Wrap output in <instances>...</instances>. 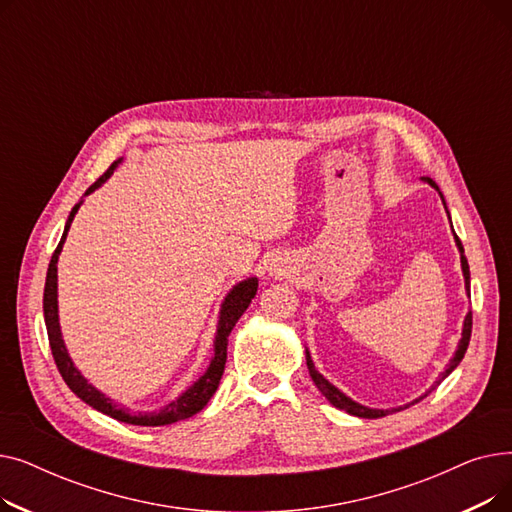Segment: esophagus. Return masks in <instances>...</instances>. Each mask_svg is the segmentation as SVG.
<instances>
[{
  "instance_id": "esophagus-1",
  "label": "esophagus",
  "mask_w": 512,
  "mask_h": 512,
  "mask_svg": "<svg viewBox=\"0 0 512 512\" xmlns=\"http://www.w3.org/2000/svg\"><path fill=\"white\" fill-rule=\"evenodd\" d=\"M270 272H272L274 276H284V274H286V265H284V261H274V263H272V267H270Z\"/></svg>"
}]
</instances>
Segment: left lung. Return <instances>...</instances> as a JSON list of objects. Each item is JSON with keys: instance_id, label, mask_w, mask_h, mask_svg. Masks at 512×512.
<instances>
[{"instance_id": "obj_1", "label": "left lung", "mask_w": 512, "mask_h": 512, "mask_svg": "<svg viewBox=\"0 0 512 512\" xmlns=\"http://www.w3.org/2000/svg\"><path fill=\"white\" fill-rule=\"evenodd\" d=\"M429 184H432L436 191L440 193V188H438V184L432 180V178H425ZM440 197H442V193H440ZM442 201H444V197H442ZM446 205V203H444ZM450 218V215H448ZM454 240H456V247H459V251H461V267H463V276H465V288H467V292H469V263H467V257H465V249H463V245H461V240H459V236L454 234ZM471 328H473V315L471 313H467V317H465V324H463V338H461V342H459V348H456V353H454V357L450 359V365L446 367V371L440 375V378L436 380V384L432 386V390H436L440 384H442V380L446 378V375H450V371L459 365L461 361H463V357H465V353H467V346H469V340H471ZM305 355H307V367H309V373H311V380L315 382V386L319 388V392L324 394L332 405L336 407V409H340V411H346V413H351V415H355V417H363V419H378V417H386V415H390L392 411H400V409H392V411H384V409H367V407H363V405H359V402H355V400H351L348 398L346 394H342L336 386H332L324 375H321L317 369H315V365H313V361H311V355H309V351H305ZM432 390H427L423 396H427L429 392ZM423 396H419L417 400H413L411 405H415V402H419ZM409 407V405H407ZM405 407V409H407Z\"/></svg>"}]
</instances>
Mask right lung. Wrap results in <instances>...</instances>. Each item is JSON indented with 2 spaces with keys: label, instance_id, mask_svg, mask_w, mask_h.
I'll return each instance as SVG.
<instances>
[{
  "label": "right lung",
  "instance_id": "obj_1",
  "mask_svg": "<svg viewBox=\"0 0 512 512\" xmlns=\"http://www.w3.org/2000/svg\"><path fill=\"white\" fill-rule=\"evenodd\" d=\"M120 164V159L114 161V164L107 168L89 188L87 195H91L95 188H99L107 178L112 176V172L116 170V166ZM80 203H76L68 215V222L62 234L60 245L56 247L51 255L49 267H47V280H45V292H43V313H45V326H47V336H49V346H51V355L53 361L58 365V371L62 373L64 382L68 384V388L80 398L85 400L89 407L97 409L103 415H110L122 423H130V425H147V427H157V425H170L182 419H188L197 415L207 402L213 396V392L218 390L220 380L224 375V365H226V348H228V336L232 332V328L236 326V321L240 319V315L247 311V307L251 305V299L257 294V278H249L245 282L236 284L222 305L220 311V324H218V334H215V348H213V359L207 367V371L201 375V378L188 388L186 392H182L176 400H172L170 405H166L159 413H130L124 407H118L112 398H107L105 394H101L99 390H95L80 371L74 367L72 359L68 357L66 344L62 340V332H60V321H58V257L62 253L66 234L70 230V224L74 220V215L78 211Z\"/></svg>",
  "mask_w": 512,
  "mask_h": 512
}]
</instances>
